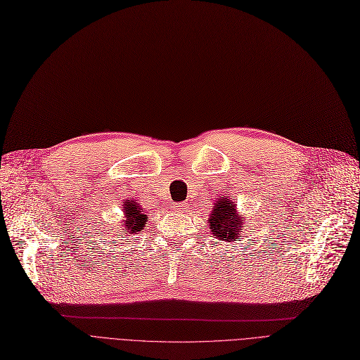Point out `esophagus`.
<instances>
[{
    "mask_svg": "<svg viewBox=\"0 0 360 360\" xmlns=\"http://www.w3.org/2000/svg\"><path fill=\"white\" fill-rule=\"evenodd\" d=\"M172 210L175 213H186L188 212V204L186 202H178L172 205Z\"/></svg>",
    "mask_w": 360,
    "mask_h": 360,
    "instance_id": "34e87169",
    "label": "esophagus"
}]
</instances>
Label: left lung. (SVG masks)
Masks as SVG:
<instances>
[{
	"label": "left lung",
	"mask_w": 360,
	"mask_h": 360,
	"mask_svg": "<svg viewBox=\"0 0 360 360\" xmlns=\"http://www.w3.org/2000/svg\"><path fill=\"white\" fill-rule=\"evenodd\" d=\"M207 221H209V228L216 239L236 242L240 239L242 228L247 220L243 214H239L236 204L231 198L220 197L216 200Z\"/></svg>",
	"instance_id": "obj_1"
}]
</instances>
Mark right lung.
<instances>
[{"label": "right lung", "mask_w": 360, "mask_h": 360, "mask_svg": "<svg viewBox=\"0 0 360 360\" xmlns=\"http://www.w3.org/2000/svg\"><path fill=\"white\" fill-rule=\"evenodd\" d=\"M122 213L124 217L121 220L122 224H120V231H125V236L136 235L146 228L148 217L147 214H144L143 207L137 202V200H125L122 204Z\"/></svg>", "instance_id": "right-lung-1"}]
</instances>
